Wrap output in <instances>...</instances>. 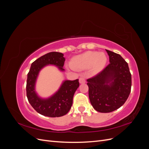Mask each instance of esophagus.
<instances>
[{"mask_svg":"<svg viewBox=\"0 0 149 149\" xmlns=\"http://www.w3.org/2000/svg\"><path fill=\"white\" fill-rule=\"evenodd\" d=\"M79 83H80V84H84V83H86V80H85V79H84V78H82V77H81V78H79Z\"/></svg>","mask_w":149,"mask_h":149,"instance_id":"1","label":"esophagus"}]
</instances>
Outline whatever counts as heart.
<instances>
[{
	"label": "heart",
	"mask_w": 149,
	"mask_h": 149,
	"mask_svg": "<svg viewBox=\"0 0 149 149\" xmlns=\"http://www.w3.org/2000/svg\"><path fill=\"white\" fill-rule=\"evenodd\" d=\"M107 63V56L104 52L88 51L72 58L70 65L73 70L89 69L96 74L105 68Z\"/></svg>",
	"instance_id": "obj_1"
}]
</instances>
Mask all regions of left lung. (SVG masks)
Returning <instances> with one entry per match:
<instances>
[{
	"instance_id": "obj_1",
	"label": "left lung",
	"mask_w": 149,
	"mask_h": 149,
	"mask_svg": "<svg viewBox=\"0 0 149 149\" xmlns=\"http://www.w3.org/2000/svg\"><path fill=\"white\" fill-rule=\"evenodd\" d=\"M110 63L87 79L89 98L96 111L107 113L119 109L129 96L132 79L129 66L119 54L106 49Z\"/></svg>"
}]
</instances>
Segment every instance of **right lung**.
<instances>
[{
  "mask_svg": "<svg viewBox=\"0 0 149 149\" xmlns=\"http://www.w3.org/2000/svg\"><path fill=\"white\" fill-rule=\"evenodd\" d=\"M64 55L60 52H49L36 60L31 65L26 80V97L31 106L39 114L56 118L66 114L70 110L75 91L79 86V79L65 80L53 95L48 97H40L36 91V83L38 74L43 68L53 65L60 71H65Z\"/></svg>",
  "mask_w": 149,
  "mask_h": 149,
  "instance_id": "right-lung-1",
  "label": "right lung"
}]
</instances>
